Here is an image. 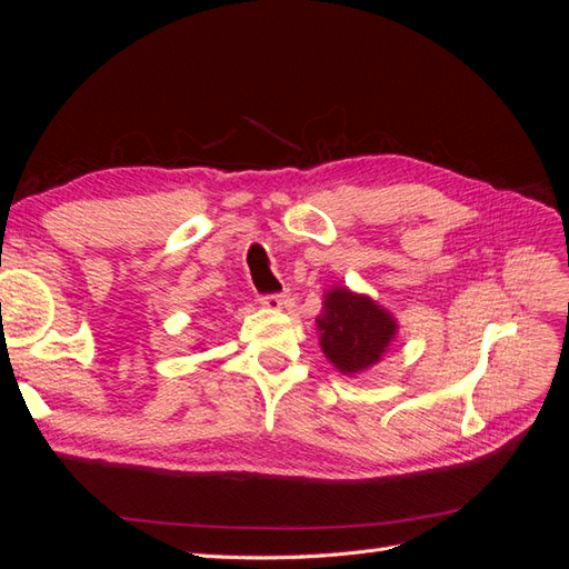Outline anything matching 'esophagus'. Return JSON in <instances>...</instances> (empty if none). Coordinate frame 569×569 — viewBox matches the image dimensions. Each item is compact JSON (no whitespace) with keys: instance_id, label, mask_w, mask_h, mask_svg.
Masks as SVG:
<instances>
[{"instance_id":"1","label":"esophagus","mask_w":569,"mask_h":569,"mask_svg":"<svg viewBox=\"0 0 569 569\" xmlns=\"http://www.w3.org/2000/svg\"><path fill=\"white\" fill-rule=\"evenodd\" d=\"M261 303L266 308H270V311H278V308H282L287 303V299H284V295H263Z\"/></svg>"}]
</instances>
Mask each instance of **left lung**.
Segmentation results:
<instances>
[{
    "label": "left lung",
    "mask_w": 569,
    "mask_h": 569,
    "mask_svg": "<svg viewBox=\"0 0 569 569\" xmlns=\"http://www.w3.org/2000/svg\"><path fill=\"white\" fill-rule=\"evenodd\" d=\"M316 322L325 356L343 375L375 366L396 335V322L387 311L349 289L327 291L322 316Z\"/></svg>",
    "instance_id": "left-lung-1"
}]
</instances>
